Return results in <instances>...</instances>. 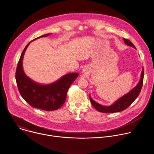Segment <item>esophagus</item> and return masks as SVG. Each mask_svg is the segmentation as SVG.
Masks as SVG:
<instances>
[{"instance_id": "1", "label": "esophagus", "mask_w": 154, "mask_h": 154, "mask_svg": "<svg viewBox=\"0 0 154 154\" xmlns=\"http://www.w3.org/2000/svg\"><path fill=\"white\" fill-rule=\"evenodd\" d=\"M85 71H85V70H84V71H83V72H85Z\"/></svg>"}]
</instances>
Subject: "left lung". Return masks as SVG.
Segmentation results:
<instances>
[{
	"label": "left lung",
	"mask_w": 154,
	"mask_h": 154,
	"mask_svg": "<svg viewBox=\"0 0 154 154\" xmlns=\"http://www.w3.org/2000/svg\"><path fill=\"white\" fill-rule=\"evenodd\" d=\"M123 39L125 45L136 49L135 46L134 45V44L130 41H129L127 39H125V38H123ZM143 79H144V69L143 68V70L141 74V79L138 85L130 92H128L127 94H126L125 95L123 96L122 97L118 99L113 104H112L110 106H103L97 103L96 102H95L94 100L92 99V98L90 95L91 103L93 105V106L96 109H97L98 112H100L102 113H112L122 112L132 103L134 102V100L137 98V97L139 96L143 86Z\"/></svg>",
	"instance_id": "obj_1"
}]
</instances>
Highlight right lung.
<instances>
[{"label":"right lung","instance_id":"add662e5","mask_svg":"<svg viewBox=\"0 0 154 154\" xmlns=\"http://www.w3.org/2000/svg\"><path fill=\"white\" fill-rule=\"evenodd\" d=\"M49 35H43L32 41ZM30 43L27 44L22 52L17 66L16 80L18 90L23 98L34 108L46 111L58 109L64 103L69 88L77 78L79 74H67L49 85H41L33 81L26 75L23 68V57Z\"/></svg>","mask_w":154,"mask_h":154}]
</instances>
